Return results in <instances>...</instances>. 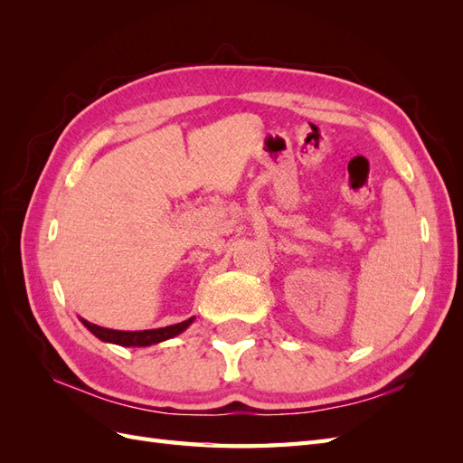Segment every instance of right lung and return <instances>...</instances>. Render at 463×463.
<instances>
[{"label":"right lung","mask_w":463,"mask_h":463,"mask_svg":"<svg viewBox=\"0 0 463 463\" xmlns=\"http://www.w3.org/2000/svg\"><path fill=\"white\" fill-rule=\"evenodd\" d=\"M82 320V318H80ZM193 322V318H187L184 322H177V325L172 326H165V328H156V330H137V332H123V330H111V328H102L98 325H92L89 320H82V325H85L96 338H100L102 342H111V344H118V345H137V347H145V345H152V344H158L164 340H170L174 335L184 332L189 325Z\"/></svg>","instance_id":"obj_1"}]
</instances>
